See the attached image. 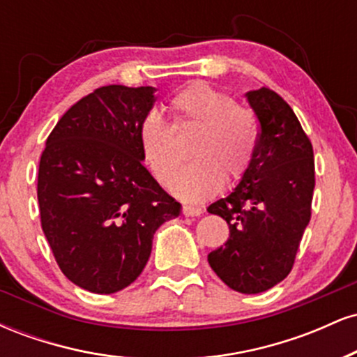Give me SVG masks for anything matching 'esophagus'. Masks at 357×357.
<instances>
[{
  "mask_svg": "<svg viewBox=\"0 0 357 357\" xmlns=\"http://www.w3.org/2000/svg\"><path fill=\"white\" fill-rule=\"evenodd\" d=\"M203 213L202 208L198 206H183V215L184 216H199Z\"/></svg>",
  "mask_w": 357,
  "mask_h": 357,
  "instance_id": "34e87169",
  "label": "esophagus"
}]
</instances>
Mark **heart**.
Here are the masks:
<instances>
[{
  "instance_id": "obj_1",
  "label": "heart",
  "mask_w": 357,
  "mask_h": 357,
  "mask_svg": "<svg viewBox=\"0 0 357 357\" xmlns=\"http://www.w3.org/2000/svg\"><path fill=\"white\" fill-rule=\"evenodd\" d=\"M173 127L158 112L139 124V144L151 173L169 184L181 165L174 132L196 130L190 146L195 161L173 183V191L186 202H202L220 191L223 181L235 183L247 174L258 144L255 114L235 104L230 93L206 82H192L171 99Z\"/></svg>"
}]
</instances>
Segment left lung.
<instances>
[{
	"mask_svg": "<svg viewBox=\"0 0 357 357\" xmlns=\"http://www.w3.org/2000/svg\"><path fill=\"white\" fill-rule=\"evenodd\" d=\"M258 119L252 166L227 198L208 206L230 238L208 255L230 289L260 294L289 275L310 221L315 186L310 139L290 105L267 87L247 93Z\"/></svg>",
	"mask_w": 357,
	"mask_h": 357,
	"instance_id": "8db88e82",
	"label": "left lung"
}]
</instances>
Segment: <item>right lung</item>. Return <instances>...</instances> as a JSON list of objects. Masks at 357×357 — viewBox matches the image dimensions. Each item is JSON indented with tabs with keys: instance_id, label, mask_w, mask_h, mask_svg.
Masks as SVG:
<instances>
[{
	"instance_id": "obj_1",
	"label": "right lung",
	"mask_w": 357,
	"mask_h": 357,
	"mask_svg": "<svg viewBox=\"0 0 357 357\" xmlns=\"http://www.w3.org/2000/svg\"><path fill=\"white\" fill-rule=\"evenodd\" d=\"M153 87L105 85L53 127L38 167L40 220L63 275L114 294L141 275L155 230L181 213L142 166L139 124Z\"/></svg>"
}]
</instances>
